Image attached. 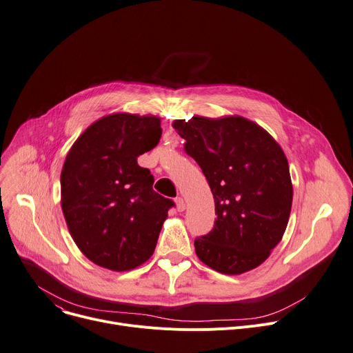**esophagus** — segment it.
Returning a JSON list of instances; mask_svg holds the SVG:
<instances>
[{"mask_svg":"<svg viewBox=\"0 0 353 353\" xmlns=\"http://www.w3.org/2000/svg\"><path fill=\"white\" fill-rule=\"evenodd\" d=\"M176 207H177L179 212H183L185 210V203H184V200L181 197L176 199Z\"/></svg>","mask_w":353,"mask_h":353,"instance_id":"34e87169","label":"esophagus"}]
</instances>
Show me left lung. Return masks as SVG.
Returning <instances> with one entry per match:
<instances>
[{
  "mask_svg": "<svg viewBox=\"0 0 353 353\" xmlns=\"http://www.w3.org/2000/svg\"><path fill=\"white\" fill-rule=\"evenodd\" d=\"M173 128L215 203L212 231L194 241L199 259L223 274L258 268L290 218L293 184L283 149L262 126L239 115L176 119Z\"/></svg>",
  "mask_w": 353,
  "mask_h": 353,
  "instance_id": "obj_1",
  "label": "left lung"
}]
</instances>
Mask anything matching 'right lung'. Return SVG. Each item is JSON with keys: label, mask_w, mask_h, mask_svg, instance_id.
I'll use <instances>...</instances> for the list:
<instances>
[{"label": "right lung", "mask_w": 353, "mask_h": 353, "mask_svg": "<svg viewBox=\"0 0 353 353\" xmlns=\"http://www.w3.org/2000/svg\"><path fill=\"white\" fill-rule=\"evenodd\" d=\"M160 137L159 117L115 112L92 122L70 148L60 174L61 210L92 263L126 272L153 254L174 203L153 191L138 157Z\"/></svg>", "instance_id": "add662e5"}]
</instances>
